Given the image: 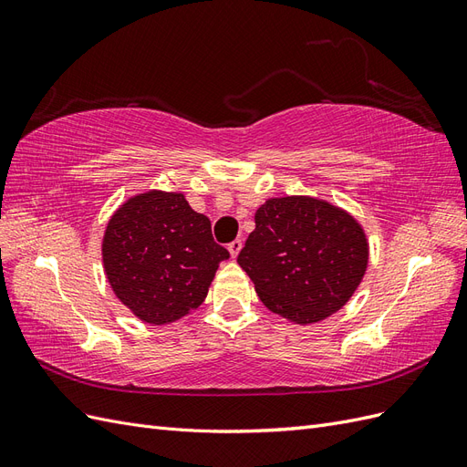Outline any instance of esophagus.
<instances>
[{
    "mask_svg": "<svg viewBox=\"0 0 467 467\" xmlns=\"http://www.w3.org/2000/svg\"><path fill=\"white\" fill-rule=\"evenodd\" d=\"M242 247H244V244H242V239H234V242L228 245V251H230V255L235 259L237 255H239V251H242Z\"/></svg>",
    "mask_w": 467,
    "mask_h": 467,
    "instance_id": "1",
    "label": "esophagus"
}]
</instances>
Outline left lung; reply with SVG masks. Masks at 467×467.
I'll use <instances>...</instances> for the list:
<instances>
[{"label": "left lung", "mask_w": 467, "mask_h": 467, "mask_svg": "<svg viewBox=\"0 0 467 467\" xmlns=\"http://www.w3.org/2000/svg\"><path fill=\"white\" fill-rule=\"evenodd\" d=\"M261 302L294 323L338 312L368 266V239L347 210L314 196L268 199L237 257Z\"/></svg>", "instance_id": "1"}]
</instances>
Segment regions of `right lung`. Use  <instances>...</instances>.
Returning a JSON list of instances; mask_svg holds the SVG:
<instances>
[{
	"instance_id": "1",
	"label": "right lung",
	"mask_w": 467,
	"mask_h": 467,
	"mask_svg": "<svg viewBox=\"0 0 467 467\" xmlns=\"http://www.w3.org/2000/svg\"><path fill=\"white\" fill-rule=\"evenodd\" d=\"M103 266L112 292L151 325H167L199 307L228 249L212 237L210 220L182 192L130 196L110 216Z\"/></svg>"
}]
</instances>
